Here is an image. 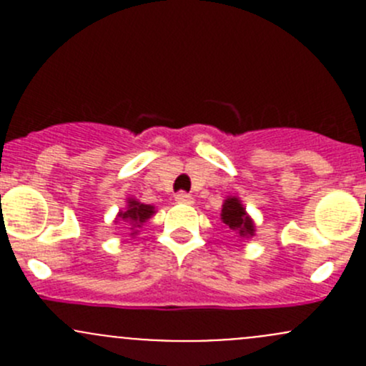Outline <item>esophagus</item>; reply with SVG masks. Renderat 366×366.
Here are the masks:
<instances>
[{
  "mask_svg": "<svg viewBox=\"0 0 366 366\" xmlns=\"http://www.w3.org/2000/svg\"><path fill=\"white\" fill-rule=\"evenodd\" d=\"M175 202H177V204L191 205L194 200H193V197H191V194H187V193H184V191H180V193L175 194Z\"/></svg>",
  "mask_w": 366,
  "mask_h": 366,
  "instance_id": "esophagus-1",
  "label": "esophagus"
}]
</instances>
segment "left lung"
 <instances>
[{"mask_svg": "<svg viewBox=\"0 0 366 366\" xmlns=\"http://www.w3.org/2000/svg\"><path fill=\"white\" fill-rule=\"evenodd\" d=\"M221 221L239 239H249L257 232L253 217L246 212V207L242 205L239 197H227V200L223 202V209H221Z\"/></svg>", "mask_w": 366, "mask_h": 366, "instance_id": "obj_1", "label": "left lung"}]
</instances>
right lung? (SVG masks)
<instances>
[{
  "label": "right lung",
  "instance_id": "right-lung-1",
  "mask_svg": "<svg viewBox=\"0 0 366 366\" xmlns=\"http://www.w3.org/2000/svg\"><path fill=\"white\" fill-rule=\"evenodd\" d=\"M156 207L154 205H147V204H142L139 200H136V198H127V204H125V209L120 210V212L117 214V217H114V223H120V221H125L127 224H131V235H136L138 234V228L142 227L145 221H149L150 217L156 214Z\"/></svg>",
  "mask_w": 366,
  "mask_h": 366
}]
</instances>
